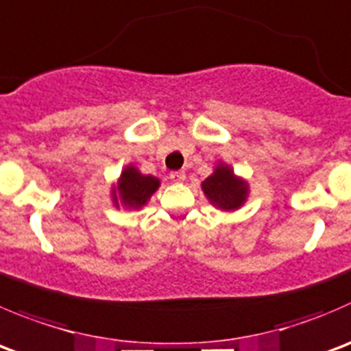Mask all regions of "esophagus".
Masks as SVG:
<instances>
[{
    "instance_id": "1",
    "label": "esophagus",
    "mask_w": 351,
    "mask_h": 351,
    "mask_svg": "<svg viewBox=\"0 0 351 351\" xmlns=\"http://www.w3.org/2000/svg\"><path fill=\"white\" fill-rule=\"evenodd\" d=\"M169 178L176 183L183 182V180H185V171H171L169 173Z\"/></svg>"
}]
</instances>
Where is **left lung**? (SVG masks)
<instances>
[{
    "instance_id": "left-lung-1",
    "label": "left lung",
    "mask_w": 351,
    "mask_h": 351,
    "mask_svg": "<svg viewBox=\"0 0 351 351\" xmlns=\"http://www.w3.org/2000/svg\"><path fill=\"white\" fill-rule=\"evenodd\" d=\"M202 190L210 202L226 210L238 209L247 195V185L234 178L233 171L223 165L202 183Z\"/></svg>"
}]
</instances>
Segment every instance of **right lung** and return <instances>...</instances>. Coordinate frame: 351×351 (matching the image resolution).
Masks as SVG:
<instances>
[{"instance_id": "obj_1", "label": "right lung", "mask_w": 351, "mask_h": 351, "mask_svg": "<svg viewBox=\"0 0 351 351\" xmlns=\"http://www.w3.org/2000/svg\"><path fill=\"white\" fill-rule=\"evenodd\" d=\"M159 180L151 175H141L134 166H128L121 173L120 183H118V193L125 206L128 207H142L147 202L149 197L158 190ZM118 204V197L114 195Z\"/></svg>"}]
</instances>
